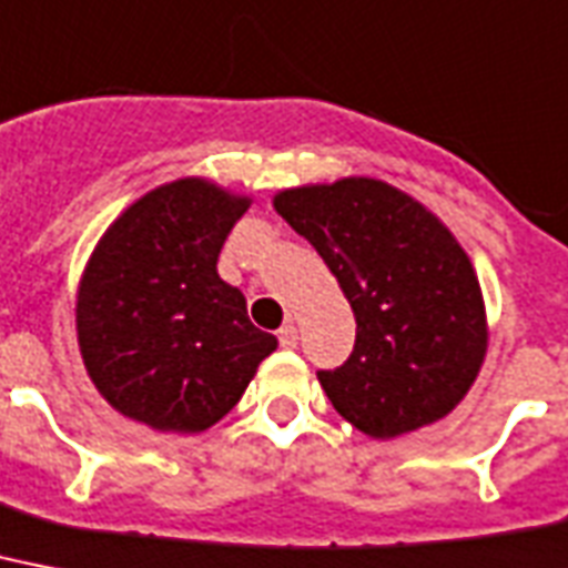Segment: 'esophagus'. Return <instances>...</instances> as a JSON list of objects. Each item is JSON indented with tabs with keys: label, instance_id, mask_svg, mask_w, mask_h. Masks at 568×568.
Returning a JSON list of instances; mask_svg holds the SVG:
<instances>
[{
	"label": "esophagus",
	"instance_id": "1",
	"mask_svg": "<svg viewBox=\"0 0 568 568\" xmlns=\"http://www.w3.org/2000/svg\"><path fill=\"white\" fill-rule=\"evenodd\" d=\"M276 338H280V347H283V349H294V347H297V326L285 324L283 329H280V335H276Z\"/></svg>",
	"mask_w": 568,
	"mask_h": 568
}]
</instances>
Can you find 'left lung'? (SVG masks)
<instances>
[{
  "label": "left lung",
  "instance_id": "obj_1",
  "mask_svg": "<svg viewBox=\"0 0 568 568\" xmlns=\"http://www.w3.org/2000/svg\"><path fill=\"white\" fill-rule=\"evenodd\" d=\"M274 210L356 315L347 362L317 371L335 412L379 440L446 417L481 371L487 321L473 262L440 219L373 178L285 189Z\"/></svg>",
  "mask_w": 568,
  "mask_h": 568
}]
</instances>
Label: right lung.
Listing matches in <instances>:
<instances>
[{
    "instance_id": "right-lung-1",
    "label": "right lung",
    "mask_w": 568,
    "mask_h": 568,
    "mask_svg": "<svg viewBox=\"0 0 568 568\" xmlns=\"http://www.w3.org/2000/svg\"><path fill=\"white\" fill-rule=\"evenodd\" d=\"M247 197L186 178L119 215L78 288V344L99 394L156 432L195 435L242 399L276 338L219 276Z\"/></svg>"
}]
</instances>
